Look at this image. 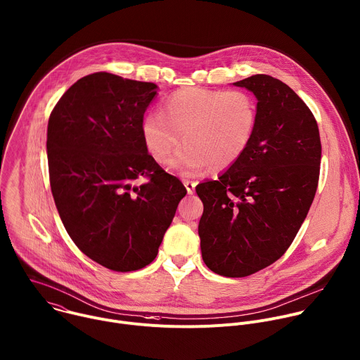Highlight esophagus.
Returning <instances> with one entry per match:
<instances>
[{"instance_id":"1","label":"esophagus","mask_w":360,"mask_h":360,"mask_svg":"<svg viewBox=\"0 0 360 360\" xmlns=\"http://www.w3.org/2000/svg\"><path fill=\"white\" fill-rule=\"evenodd\" d=\"M184 185H185V188H186V191H188V195H193V192H195V186H196V182L189 181V179H184Z\"/></svg>"}]
</instances>
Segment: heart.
<instances>
[{"instance_id": "1", "label": "heart", "mask_w": 360, "mask_h": 360, "mask_svg": "<svg viewBox=\"0 0 360 360\" xmlns=\"http://www.w3.org/2000/svg\"><path fill=\"white\" fill-rule=\"evenodd\" d=\"M257 129V104L245 90L186 87L169 94L162 112L151 111L141 122V136L150 155L186 175L209 167L227 169L250 148Z\"/></svg>"}]
</instances>
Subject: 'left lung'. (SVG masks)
Wrapping results in <instances>:
<instances>
[{"label": "left lung", "mask_w": 360, "mask_h": 360, "mask_svg": "<svg viewBox=\"0 0 360 360\" xmlns=\"http://www.w3.org/2000/svg\"><path fill=\"white\" fill-rule=\"evenodd\" d=\"M233 84L257 98L253 143L196 193L203 203L202 259L213 273L234 278L269 267L292 243L316 192L321 139L308 105L281 80L255 75Z\"/></svg>", "instance_id": "obj_1"}]
</instances>
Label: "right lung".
Segmentation results:
<instances>
[{
  "instance_id": "add662e5",
  "label": "right lung",
  "mask_w": 360,
  "mask_h": 360,
  "mask_svg": "<svg viewBox=\"0 0 360 360\" xmlns=\"http://www.w3.org/2000/svg\"><path fill=\"white\" fill-rule=\"evenodd\" d=\"M157 89L97 72L72 84L49 117V181L62 223L89 259L112 271L140 270L157 257L186 195L143 141ZM140 177L146 182L137 186Z\"/></svg>"
}]
</instances>
